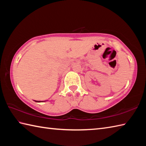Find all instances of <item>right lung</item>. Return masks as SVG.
<instances>
[{"mask_svg":"<svg viewBox=\"0 0 146 146\" xmlns=\"http://www.w3.org/2000/svg\"><path fill=\"white\" fill-rule=\"evenodd\" d=\"M44 102H45V101H44ZM36 102H42H42H41V101H37Z\"/></svg>","mask_w":146,"mask_h":146,"instance_id":"right-lung-1","label":"right lung"}]
</instances>
